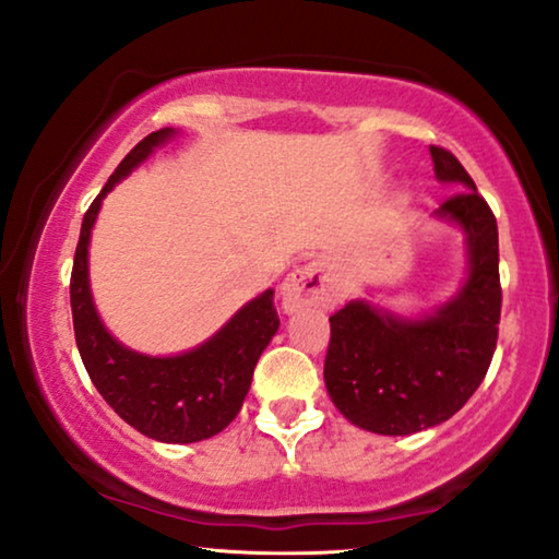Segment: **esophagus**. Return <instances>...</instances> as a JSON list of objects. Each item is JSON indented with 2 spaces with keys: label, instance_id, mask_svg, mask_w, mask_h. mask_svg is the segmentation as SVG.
<instances>
[{
  "label": "esophagus",
  "instance_id": "34e87169",
  "mask_svg": "<svg viewBox=\"0 0 559 559\" xmlns=\"http://www.w3.org/2000/svg\"><path fill=\"white\" fill-rule=\"evenodd\" d=\"M281 299H284L286 311H296L309 304H322V307H334L342 301V284L334 278L332 267L324 260L296 267L294 273L286 275L281 284Z\"/></svg>",
  "mask_w": 559,
  "mask_h": 559
}]
</instances>
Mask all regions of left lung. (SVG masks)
Returning <instances> with one entry per match:
<instances>
[{
	"mask_svg": "<svg viewBox=\"0 0 559 559\" xmlns=\"http://www.w3.org/2000/svg\"><path fill=\"white\" fill-rule=\"evenodd\" d=\"M429 153L437 181L463 189L435 212L465 233L463 286L424 317H399L366 299L330 317L326 393L355 427L389 437L437 427L467 404L493 360L501 319L493 212L455 155L435 145Z\"/></svg>",
	"mask_w": 559,
	"mask_h": 559,
	"instance_id": "1",
	"label": "left lung"
}]
</instances>
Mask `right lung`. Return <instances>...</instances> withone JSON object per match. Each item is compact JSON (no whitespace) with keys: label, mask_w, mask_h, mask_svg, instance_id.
<instances>
[{"label":"right lung","mask_w":559,"mask_h":559,"mask_svg":"<svg viewBox=\"0 0 559 559\" xmlns=\"http://www.w3.org/2000/svg\"><path fill=\"white\" fill-rule=\"evenodd\" d=\"M174 135V130L163 128L140 140L88 206L73 258L71 311L81 360L104 401L140 435L168 444H189L219 435L240 414L258 357L281 322L273 307V288H267L210 340L181 355L135 353L104 326L88 286V240L96 214L104 197Z\"/></svg>","instance_id":"right-lung-1"}]
</instances>
